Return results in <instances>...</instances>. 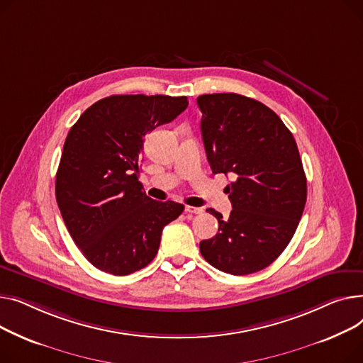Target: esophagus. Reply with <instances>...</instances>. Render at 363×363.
Instances as JSON below:
<instances>
[{"mask_svg":"<svg viewBox=\"0 0 363 363\" xmlns=\"http://www.w3.org/2000/svg\"><path fill=\"white\" fill-rule=\"evenodd\" d=\"M186 212H189V214H202L203 209L196 206H186Z\"/></svg>","mask_w":363,"mask_h":363,"instance_id":"34e87169","label":"esophagus"}]
</instances>
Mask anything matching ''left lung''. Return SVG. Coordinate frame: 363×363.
Listing matches in <instances>:
<instances>
[{"mask_svg": "<svg viewBox=\"0 0 363 363\" xmlns=\"http://www.w3.org/2000/svg\"><path fill=\"white\" fill-rule=\"evenodd\" d=\"M201 132L214 174H231V212H206L218 233L199 243L208 264L246 275L272 264L290 243L306 203V176L291 132L262 102L239 94L198 98Z\"/></svg>", "mask_w": 363, "mask_h": 363, "instance_id": "1", "label": "left lung"}]
</instances>
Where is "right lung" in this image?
Instances as JSON below:
<instances>
[{
    "instance_id": "1",
    "label": "right lung",
    "mask_w": 363,
    "mask_h": 363,
    "mask_svg": "<svg viewBox=\"0 0 363 363\" xmlns=\"http://www.w3.org/2000/svg\"><path fill=\"white\" fill-rule=\"evenodd\" d=\"M186 96L113 95L70 129L55 198L72 239L95 268L129 275L151 264L162 228L184 205L154 201L139 182L143 140L187 108Z\"/></svg>"
}]
</instances>
